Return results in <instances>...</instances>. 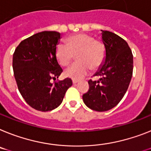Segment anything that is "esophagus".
<instances>
[{"instance_id": "obj_1", "label": "esophagus", "mask_w": 151, "mask_h": 151, "mask_svg": "<svg viewBox=\"0 0 151 151\" xmlns=\"http://www.w3.org/2000/svg\"><path fill=\"white\" fill-rule=\"evenodd\" d=\"M72 82H73V84H75V83H77L78 82V80H76V79H72Z\"/></svg>"}]
</instances>
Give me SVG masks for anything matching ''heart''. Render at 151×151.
<instances>
[{
	"instance_id": "1",
	"label": "heart",
	"mask_w": 151,
	"mask_h": 151,
	"mask_svg": "<svg viewBox=\"0 0 151 151\" xmlns=\"http://www.w3.org/2000/svg\"><path fill=\"white\" fill-rule=\"evenodd\" d=\"M77 54V63L66 70L65 74L75 79H81L89 72L103 64L106 56V48L102 41L95 40L87 34H77L66 40V45L58 44L55 48V56L62 66L69 65Z\"/></svg>"
}]
</instances>
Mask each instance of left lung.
<instances>
[{
	"instance_id": "obj_1",
	"label": "left lung",
	"mask_w": 151,
	"mask_h": 151,
	"mask_svg": "<svg viewBox=\"0 0 151 151\" xmlns=\"http://www.w3.org/2000/svg\"><path fill=\"white\" fill-rule=\"evenodd\" d=\"M101 31L106 57L103 65L93 75L100 79L90 80L89 90L83 95L86 106L99 112L109 111L118 104L127 92L133 73V54L127 43L114 33Z\"/></svg>"
}]
</instances>
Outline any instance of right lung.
Masks as SVG:
<instances>
[{
    "label": "right lung",
    "mask_w": 151,
    "mask_h": 151,
    "mask_svg": "<svg viewBox=\"0 0 151 151\" xmlns=\"http://www.w3.org/2000/svg\"><path fill=\"white\" fill-rule=\"evenodd\" d=\"M60 38L57 31H42L22 40L13 54L14 78L21 96L37 111H50L62 103L70 78L52 83L63 70L55 56Z\"/></svg>",
    "instance_id": "1"
}]
</instances>
